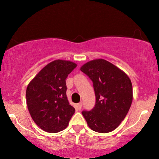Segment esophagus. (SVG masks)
<instances>
[{
	"instance_id": "1",
	"label": "esophagus",
	"mask_w": 159,
	"mask_h": 159,
	"mask_svg": "<svg viewBox=\"0 0 159 159\" xmlns=\"http://www.w3.org/2000/svg\"><path fill=\"white\" fill-rule=\"evenodd\" d=\"M82 105H83V103L81 102H79V103H78V105H77V107H78V110H81V108L82 107Z\"/></svg>"
}]
</instances>
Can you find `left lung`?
<instances>
[{
    "label": "left lung",
    "instance_id": "1",
    "mask_svg": "<svg viewBox=\"0 0 159 159\" xmlns=\"http://www.w3.org/2000/svg\"><path fill=\"white\" fill-rule=\"evenodd\" d=\"M93 82L96 102L91 111L82 114L88 126L99 133L112 132L126 117L132 102V85L129 78L119 68L99 59L81 67Z\"/></svg>",
    "mask_w": 159,
    "mask_h": 159
}]
</instances>
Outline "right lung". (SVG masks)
Returning a JSON list of instances; mask_svg holds the SVG:
<instances>
[{
    "mask_svg": "<svg viewBox=\"0 0 159 159\" xmlns=\"http://www.w3.org/2000/svg\"><path fill=\"white\" fill-rule=\"evenodd\" d=\"M76 66L70 61H53L27 86V108L34 122L45 132L57 133L65 129L75 113L67 100L65 80Z\"/></svg>",
    "mask_w": 159,
    "mask_h": 159,
    "instance_id": "1",
    "label": "right lung"
}]
</instances>
